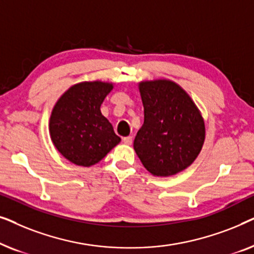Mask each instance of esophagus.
Returning a JSON list of instances; mask_svg holds the SVG:
<instances>
[{"mask_svg":"<svg viewBox=\"0 0 254 254\" xmlns=\"http://www.w3.org/2000/svg\"><path fill=\"white\" fill-rule=\"evenodd\" d=\"M123 141H124V143H126V144H131V142H133V137L125 136V137H123Z\"/></svg>","mask_w":254,"mask_h":254,"instance_id":"obj_1","label":"esophagus"}]
</instances>
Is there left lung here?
Segmentation results:
<instances>
[{
    "instance_id": "1",
    "label": "left lung",
    "mask_w": 254,
    "mask_h": 254,
    "mask_svg": "<svg viewBox=\"0 0 254 254\" xmlns=\"http://www.w3.org/2000/svg\"><path fill=\"white\" fill-rule=\"evenodd\" d=\"M144 123L134 150L152 176L170 177L195 161L206 128L199 109L182 86L170 79L138 83Z\"/></svg>"
}]
</instances>
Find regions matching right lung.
<instances>
[{
    "instance_id": "1",
    "label": "right lung",
    "mask_w": 254,
    "mask_h": 254,
    "mask_svg": "<svg viewBox=\"0 0 254 254\" xmlns=\"http://www.w3.org/2000/svg\"><path fill=\"white\" fill-rule=\"evenodd\" d=\"M113 83L92 81L72 85L55 104L50 118L54 147L69 162L95 165L121 141L100 112Z\"/></svg>"
}]
</instances>
